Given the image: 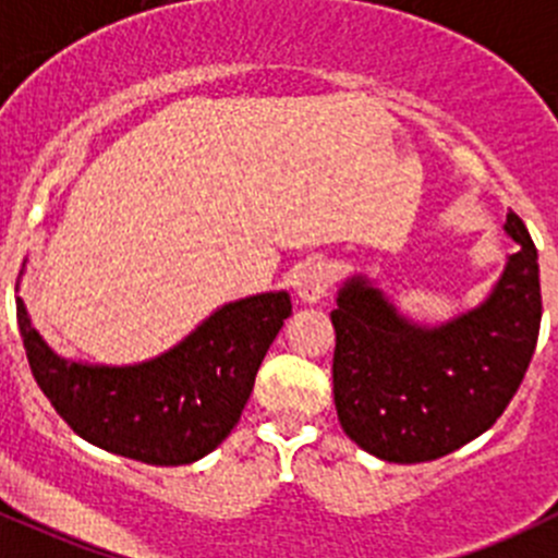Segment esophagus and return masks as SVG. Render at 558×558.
Returning <instances> with one entry per match:
<instances>
[{
    "instance_id": "esophagus-1",
    "label": "esophagus",
    "mask_w": 558,
    "mask_h": 558,
    "mask_svg": "<svg viewBox=\"0 0 558 558\" xmlns=\"http://www.w3.org/2000/svg\"><path fill=\"white\" fill-rule=\"evenodd\" d=\"M332 283L335 269L324 258H307L294 272V291L307 305H316L318 300H324L329 294V289H332Z\"/></svg>"
}]
</instances>
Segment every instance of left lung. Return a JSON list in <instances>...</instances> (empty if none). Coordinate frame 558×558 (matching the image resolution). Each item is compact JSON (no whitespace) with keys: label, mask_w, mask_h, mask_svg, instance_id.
I'll list each match as a JSON object with an SVG mask.
<instances>
[{"label":"left lung","mask_w":558,"mask_h":558,"mask_svg":"<svg viewBox=\"0 0 558 558\" xmlns=\"http://www.w3.org/2000/svg\"><path fill=\"white\" fill-rule=\"evenodd\" d=\"M518 242L483 305L423 327L356 275L338 291L332 392L345 436L389 463H423L469 445L505 414L532 362L543 318L537 247Z\"/></svg>","instance_id":"1"}]
</instances>
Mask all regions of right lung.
<instances>
[{"label":"right lung","instance_id":"add662e5","mask_svg":"<svg viewBox=\"0 0 558 558\" xmlns=\"http://www.w3.org/2000/svg\"><path fill=\"white\" fill-rule=\"evenodd\" d=\"M15 316L37 387L81 439L153 466H182L209 456L240 423L291 300L267 291L229 302L166 354L122 367L59 356L21 296Z\"/></svg>","mask_w":558,"mask_h":558}]
</instances>
